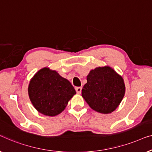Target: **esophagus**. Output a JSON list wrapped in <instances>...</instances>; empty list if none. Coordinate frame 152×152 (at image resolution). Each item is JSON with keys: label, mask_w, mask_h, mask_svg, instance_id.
Returning <instances> with one entry per match:
<instances>
[{"label": "esophagus", "mask_w": 152, "mask_h": 152, "mask_svg": "<svg viewBox=\"0 0 152 152\" xmlns=\"http://www.w3.org/2000/svg\"><path fill=\"white\" fill-rule=\"evenodd\" d=\"M75 89H76V92L79 94H81V91H82V87H76Z\"/></svg>", "instance_id": "esophagus-1"}]
</instances>
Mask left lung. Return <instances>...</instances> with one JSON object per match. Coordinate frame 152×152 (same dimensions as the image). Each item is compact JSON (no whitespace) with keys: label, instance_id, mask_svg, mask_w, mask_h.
Listing matches in <instances>:
<instances>
[{"label":"left lung","instance_id":"8db88e82","mask_svg":"<svg viewBox=\"0 0 152 152\" xmlns=\"http://www.w3.org/2000/svg\"><path fill=\"white\" fill-rule=\"evenodd\" d=\"M87 80L82 96L89 106L104 114L116 110L125 94L123 77L110 66H103L91 69Z\"/></svg>","mask_w":152,"mask_h":152}]
</instances>
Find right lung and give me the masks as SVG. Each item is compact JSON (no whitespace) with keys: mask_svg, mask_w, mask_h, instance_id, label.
<instances>
[{"mask_svg":"<svg viewBox=\"0 0 152 152\" xmlns=\"http://www.w3.org/2000/svg\"><path fill=\"white\" fill-rule=\"evenodd\" d=\"M76 94L67 79L49 67L42 68L36 72L28 86L29 97L34 108L49 116L61 114Z\"/></svg>","mask_w":152,"mask_h":152,"instance_id":"right-lung-1","label":"right lung"}]
</instances>
